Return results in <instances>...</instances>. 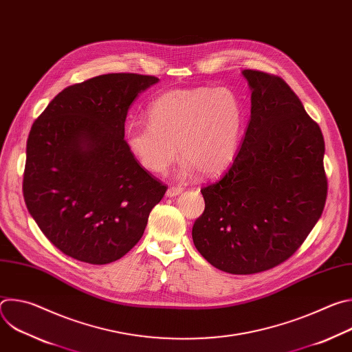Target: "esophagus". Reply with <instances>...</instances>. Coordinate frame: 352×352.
<instances>
[{"mask_svg": "<svg viewBox=\"0 0 352 352\" xmlns=\"http://www.w3.org/2000/svg\"><path fill=\"white\" fill-rule=\"evenodd\" d=\"M182 188H179V186H170L168 189H167V192H166V195H167V197H174V196H178V195H181L182 193Z\"/></svg>", "mask_w": 352, "mask_h": 352, "instance_id": "esophagus-1", "label": "esophagus"}]
</instances>
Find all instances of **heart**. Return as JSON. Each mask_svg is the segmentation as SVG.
I'll use <instances>...</instances> for the list:
<instances>
[{
	"instance_id": "obj_1",
	"label": "heart",
	"mask_w": 352,
	"mask_h": 352,
	"mask_svg": "<svg viewBox=\"0 0 352 352\" xmlns=\"http://www.w3.org/2000/svg\"><path fill=\"white\" fill-rule=\"evenodd\" d=\"M147 113L148 122L131 124L125 132L128 148L144 170L166 173L177 157V147L184 173L195 168L212 177L232 163L243 114L231 90H173L155 100Z\"/></svg>"
}]
</instances>
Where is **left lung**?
<instances>
[{"instance_id": "left-lung-1", "label": "left lung", "mask_w": 352, "mask_h": 352, "mask_svg": "<svg viewBox=\"0 0 352 352\" xmlns=\"http://www.w3.org/2000/svg\"><path fill=\"white\" fill-rule=\"evenodd\" d=\"M250 120L226 174L200 189L205 212L192 239L212 266L254 274L287 261L322 216L327 196L324 140L278 76L245 69Z\"/></svg>"}]
</instances>
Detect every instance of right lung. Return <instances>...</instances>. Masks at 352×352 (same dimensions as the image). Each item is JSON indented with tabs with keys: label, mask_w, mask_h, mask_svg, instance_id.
I'll return each mask as SVG.
<instances>
[{
	"label": "right lung",
	"mask_w": 352,
	"mask_h": 352,
	"mask_svg": "<svg viewBox=\"0 0 352 352\" xmlns=\"http://www.w3.org/2000/svg\"><path fill=\"white\" fill-rule=\"evenodd\" d=\"M156 76L107 74L65 87L33 122L23 197L63 254L90 265L118 261L139 242L167 188L124 140L133 100Z\"/></svg>",
	"instance_id": "1"
}]
</instances>
